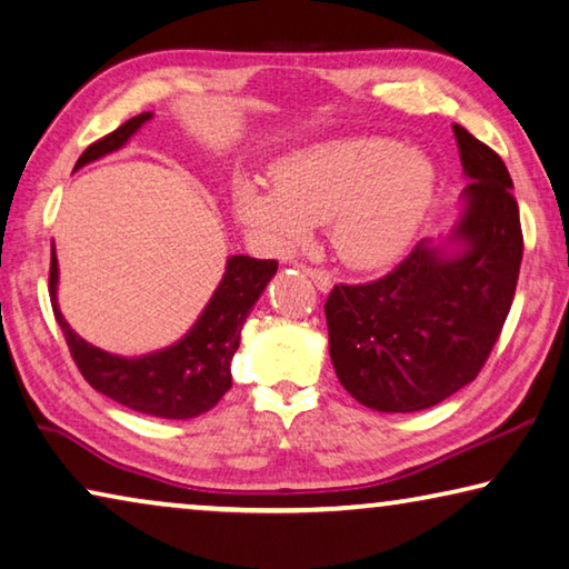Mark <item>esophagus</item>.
Returning <instances> with one entry per match:
<instances>
[{
  "label": "esophagus",
  "mask_w": 569,
  "mask_h": 569,
  "mask_svg": "<svg viewBox=\"0 0 569 569\" xmlns=\"http://www.w3.org/2000/svg\"><path fill=\"white\" fill-rule=\"evenodd\" d=\"M307 274H310V279L315 284H318V290H322V292H328L330 287H332V277L325 272V269H318V267H307V264H300Z\"/></svg>",
  "instance_id": "1"
}]
</instances>
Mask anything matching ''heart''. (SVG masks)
<instances>
[{"mask_svg": "<svg viewBox=\"0 0 569 569\" xmlns=\"http://www.w3.org/2000/svg\"><path fill=\"white\" fill-rule=\"evenodd\" d=\"M428 191L431 169L421 156L386 138H348L284 161L274 191L241 183L234 207L274 249H290L307 227L328 223L342 262L378 267L413 237Z\"/></svg>", "mask_w": 569, "mask_h": 569, "instance_id": "heart-1", "label": "heart"}]
</instances>
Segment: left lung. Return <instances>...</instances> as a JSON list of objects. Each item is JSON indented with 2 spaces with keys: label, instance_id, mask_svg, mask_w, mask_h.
I'll return each mask as SVG.
<instances>
[{
  "label": "left lung",
  "instance_id": "1",
  "mask_svg": "<svg viewBox=\"0 0 569 569\" xmlns=\"http://www.w3.org/2000/svg\"><path fill=\"white\" fill-rule=\"evenodd\" d=\"M469 176L456 227L461 254L421 241L388 274L335 284L325 318L342 388L383 413L423 411L479 376L515 300L521 251L519 207L505 161L453 126Z\"/></svg>",
  "mask_w": 569,
  "mask_h": 569
}]
</instances>
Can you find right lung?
Here are the masks:
<instances>
[{"label": "right lung", "mask_w": 569, "mask_h": 569, "mask_svg": "<svg viewBox=\"0 0 569 569\" xmlns=\"http://www.w3.org/2000/svg\"><path fill=\"white\" fill-rule=\"evenodd\" d=\"M151 113L118 126L113 133L90 143L74 169L123 146ZM277 272V259L229 257L227 272L197 325L176 346L143 358H118L90 346L62 318L58 297V257L50 259V302L54 320L68 342L74 366L98 393L120 406L156 418H193L207 413L231 388V358L239 348L241 325Z\"/></svg>", "instance_id": "obj_1"}]
</instances>
